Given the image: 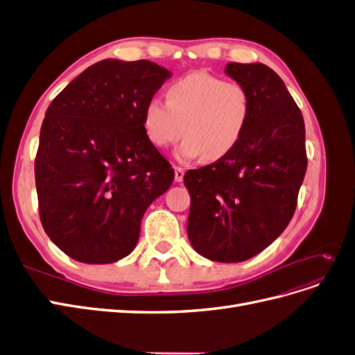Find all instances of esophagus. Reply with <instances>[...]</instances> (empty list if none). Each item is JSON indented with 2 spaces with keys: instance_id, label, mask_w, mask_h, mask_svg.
<instances>
[{
  "instance_id": "1",
  "label": "esophagus",
  "mask_w": 355,
  "mask_h": 355,
  "mask_svg": "<svg viewBox=\"0 0 355 355\" xmlns=\"http://www.w3.org/2000/svg\"><path fill=\"white\" fill-rule=\"evenodd\" d=\"M184 175H185L184 168L175 167V180H176V182H182V180H184Z\"/></svg>"
}]
</instances>
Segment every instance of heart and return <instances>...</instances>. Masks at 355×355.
Masks as SVG:
<instances>
[{"label": "heart", "instance_id": "heart-1", "mask_svg": "<svg viewBox=\"0 0 355 355\" xmlns=\"http://www.w3.org/2000/svg\"><path fill=\"white\" fill-rule=\"evenodd\" d=\"M167 102L153 98L144 110V128L157 148L179 145L176 158L189 163L227 157L239 145L252 114L250 93L237 81H225L209 72H194L171 83Z\"/></svg>", "mask_w": 355, "mask_h": 355}]
</instances>
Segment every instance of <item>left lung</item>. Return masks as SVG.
Returning <instances> with one entry per match:
<instances>
[{"mask_svg":"<svg viewBox=\"0 0 355 355\" xmlns=\"http://www.w3.org/2000/svg\"><path fill=\"white\" fill-rule=\"evenodd\" d=\"M225 73L252 98L239 145L216 163L188 170V239L214 262H243L266 249L292 219L306 171L305 124L292 94L263 63L231 62Z\"/></svg>","mask_w":355,"mask_h":355,"instance_id":"8db88e82","label":"left lung"}]
</instances>
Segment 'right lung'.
<instances>
[{
    "mask_svg": "<svg viewBox=\"0 0 355 355\" xmlns=\"http://www.w3.org/2000/svg\"><path fill=\"white\" fill-rule=\"evenodd\" d=\"M170 77L149 60L105 59L47 108L35 158L40 219L72 259L112 263L130 254L149 204L173 182L144 128L145 105Z\"/></svg>",
    "mask_w": 355,
    "mask_h": 355,
    "instance_id": "right-lung-1",
    "label": "right lung"
}]
</instances>
